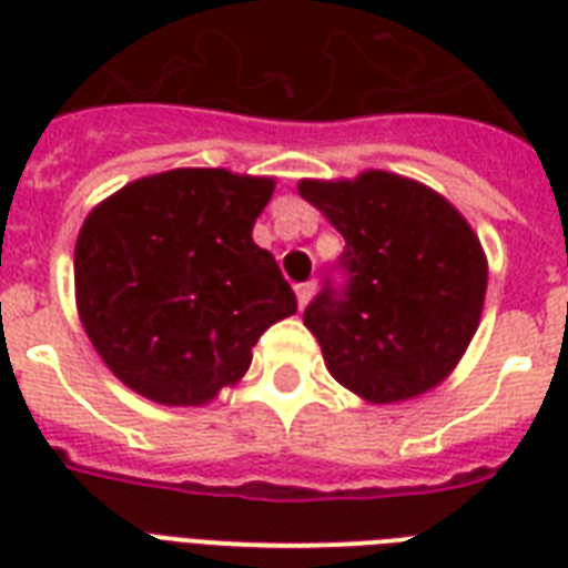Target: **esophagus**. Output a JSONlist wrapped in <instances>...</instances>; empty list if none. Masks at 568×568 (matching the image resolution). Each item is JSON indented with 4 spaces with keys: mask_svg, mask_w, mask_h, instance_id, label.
Here are the masks:
<instances>
[{
    "mask_svg": "<svg viewBox=\"0 0 568 568\" xmlns=\"http://www.w3.org/2000/svg\"><path fill=\"white\" fill-rule=\"evenodd\" d=\"M315 288H318V283H315V280H310V283L294 285V292H297V303H301V310H306V303L312 301V294H315Z\"/></svg>",
    "mask_w": 568,
    "mask_h": 568,
    "instance_id": "obj_1",
    "label": "esophagus"
}]
</instances>
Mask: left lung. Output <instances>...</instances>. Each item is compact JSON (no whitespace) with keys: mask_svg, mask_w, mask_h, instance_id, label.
<instances>
[{"mask_svg":"<svg viewBox=\"0 0 568 568\" xmlns=\"http://www.w3.org/2000/svg\"><path fill=\"white\" fill-rule=\"evenodd\" d=\"M301 196L345 239L338 271L303 312L329 374L372 404L433 388L466 354L484 312L486 256L454 205L422 182L365 171L303 180Z\"/></svg>","mask_w":568,"mask_h":568,"instance_id":"obj_1","label":"left lung"}]
</instances>
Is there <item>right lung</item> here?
<instances>
[{
    "mask_svg": "<svg viewBox=\"0 0 568 568\" xmlns=\"http://www.w3.org/2000/svg\"><path fill=\"white\" fill-rule=\"evenodd\" d=\"M267 176L180 168L129 182L82 223L75 303L84 333L138 395L196 406L244 377L253 345L297 312L253 223Z\"/></svg>",
    "mask_w": 568,
    "mask_h": 568,
    "instance_id": "1",
    "label": "right lung"
}]
</instances>
